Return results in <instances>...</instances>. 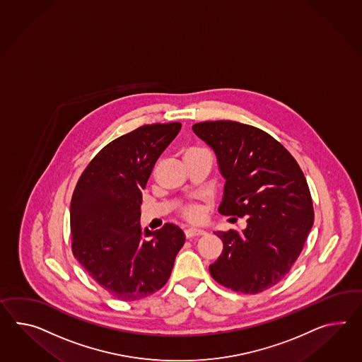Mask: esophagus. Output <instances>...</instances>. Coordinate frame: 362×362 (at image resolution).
<instances>
[{
  "mask_svg": "<svg viewBox=\"0 0 362 362\" xmlns=\"http://www.w3.org/2000/svg\"><path fill=\"white\" fill-rule=\"evenodd\" d=\"M185 238H194V237H200L204 235L205 231L202 229H194V228H189V229L185 230Z\"/></svg>",
  "mask_w": 362,
  "mask_h": 362,
  "instance_id": "34e87169",
  "label": "esophagus"
}]
</instances>
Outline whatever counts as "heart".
<instances>
[{
    "label": "heart",
    "instance_id": "1",
    "mask_svg": "<svg viewBox=\"0 0 362 362\" xmlns=\"http://www.w3.org/2000/svg\"><path fill=\"white\" fill-rule=\"evenodd\" d=\"M191 151H196V150H191ZM180 214L185 220L189 221V222H199V221L203 220L204 208L199 204H187L182 208Z\"/></svg>",
    "mask_w": 362,
    "mask_h": 362
}]
</instances>
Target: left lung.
I'll use <instances>...</instances> for the list:
<instances>
[{
	"label": "left lung",
	"mask_w": 362,
	"mask_h": 362,
	"mask_svg": "<svg viewBox=\"0 0 362 362\" xmlns=\"http://www.w3.org/2000/svg\"><path fill=\"white\" fill-rule=\"evenodd\" d=\"M192 129L214 150L226 180L221 214L247 218L243 231L214 233L223 250L209 272L231 291H267L291 271L313 226L306 177L291 153L256 127L217 120Z\"/></svg>",
	"instance_id": "1"
}]
</instances>
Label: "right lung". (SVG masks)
<instances>
[{
	"instance_id": "obj_1",
	"label": "right lung",
	"mask_w": 362,
	"mask_h": 362,
	"mask_svg": "<svg viewBox=\"0 0 362 362\" xmlns=\"http://www.w3.org/2000/svg\"><path fill=\"white\" fill-rule=\"evenodd\" d=\"M180 123L146 124L110 142L83 170L71 203V251L112 297L137 300L170 279L185 245L182 229L140 225L141 191Z\"/></svg>"
}]
</instances>
